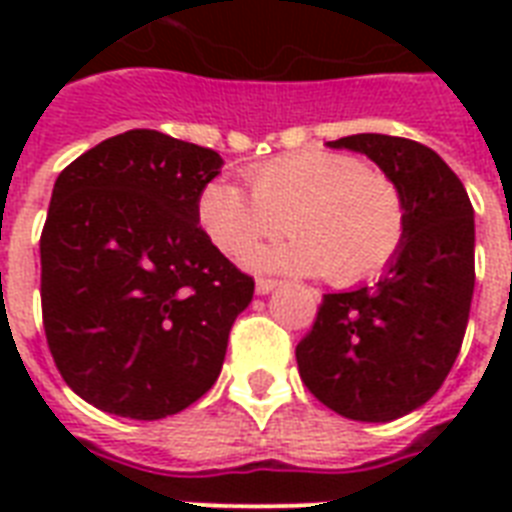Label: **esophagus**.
Instances as JSON below:
<instances>
[{"instance_id": "esophagus-1", "label": "esophagus", "mask_w": 512, "mask_h": 512, "mask_svg": "<svg viewBox=\"0 0 512 512\" xmlns=\"http://www.w3.org/2000/svg\"><path fill=\"white\" fill-rule=\"evenodd\" d=\"M255 287H257V295H268V292H273V289L279 287V279H268V276H260Z\"/></svg>"}]
</instances>
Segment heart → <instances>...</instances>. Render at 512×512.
Segmentation results:
<instances>
[{"mask_svg": "<svg viewBox=\"0 0 512 512\" xmlns=\"http://www.w3.org/2000/svg\"><path fill=\"white\" fill-rule=\"evenodd\" d=\"M249 191L212 180L199 196V223L228 257H244L284 231L292 239L255 257L265 268L327 273L337 287L380 276L409 228L401 185L358 156L297 151L247 170Z\"/></svg>", "mask_w": 512, "mask_h": 512, "instance_id": "b5f03b06", "label": "heart"}]
</instances>
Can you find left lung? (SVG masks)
<instances>
[{
    "instance_id": "1",
    "label": "left lung",
    "mask_w": 512,
    "mask_h": 512,
    "mask_svg": "<svg viewBox=\"0 0 512 512\" xmlns=\"http://www.w3.org/2000/svg\"><path fill=\"white\" fill-rule=\"evenodd\" d=\"M404 191L409 228L374 287L324 295L297 342L305 388L332 412L390 422L414 412L452 372L476 284V223L465 185L433 148L393 135H348Z\"/></svg>"
}]
</instances>
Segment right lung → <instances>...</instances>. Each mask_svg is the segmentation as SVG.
I'll use <instances>...</instances> for the list:
<instances>
[{
	"instance_id": "obj_1",
	"label": "right lung",
	"mask_w": 512,
	"mask_h": 512,
	"mask_svg": "<svg viewBox=\"0 0 512 512\" xmlns=\"http://www.w3.org/2000/svg\"><path fill=\"white\" fill-rule=\"evenodd\" d=\"M220 167L212 148L130 130L55 180L39 239L42 321L60 377L87 404L162 420L215 385L255 295L199 225Z\"/></svg>"
}]
</instances>
